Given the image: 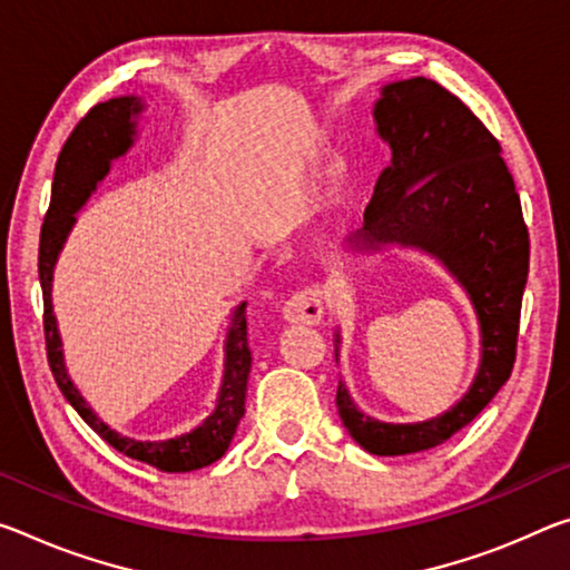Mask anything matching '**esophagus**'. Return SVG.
I'll use <instances>...</instances> for the list:
<instances>
[{
	"instance_id": "34e87169",
	"label": "esophagus",
	"mask_w": 570,
	"mask_h": 570,
	"mask_svg": "<svg viewBox=\"0 0 570 570\" xmlns=\"http://www.w3.org/2000/svg\"><path fill=\"white\" fill-rule=\"evenodd\" d=\"M324 312L322 302V288L320 286H306L292 294V299L284 304V320L292 324H320Z\"/></svg>"
}]
</instances>
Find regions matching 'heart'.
<instances>
[{
  "mask_svg": "<svg viewBox=\"0 0 570 570\" xmlns=\"http://www.w3.org/2000/svg\"><path fill=\"white\" fill-rule=\"evenodd\" d=\"M350 179V167L345 165V159H332L327 167V189L330 195H340L345 189Z\"/></svg>",
  "mask_w": 570,
  "mask_h": 570,
  "instance_id": "1",
  "label": "heart"
}]
</instances>
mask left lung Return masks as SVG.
<instances>
[{
  "mask_svg": "<svg viewBox=\"0 0 570 570\" xmlns=\"http://www.w3.org/2000/svg\"><path fill=\"white\" fill-rule=\"evenodd\" d=\"M393 161L377 177L352 246L401 243L436 256L466 288L482 332V363L454 409L423 423H381L337 385V411L370 454L401 456L444 444L508 383L518 352L530 238L500 141L451 90L429 78L399 80L375 104ZM340 340V337H337Z\"/></svg>",
  "mask_w": 570,
  "mask_h": 570,
  "instance_id": "1",
  "label": "left lung"
}]
</instances>
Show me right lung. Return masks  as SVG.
Masks as SVG:
<instances>
[{"label":"right lung","mask_w":570,"mask_h":570,"mask_svg":"<svg viewBox=\"0 0 570 570\" xmlns=\"http://www.w3.org/2000/svg\"><path fill=\"white\" fill-rule=\"evenodd\" d=\"M141 101L137 96H121L111 101L98 104L78 121L68 141L62 144L56 177H52V197L50 207L45 213V223L40 230V286H42V327H45V350H48V363L52 377L66 395L68 403L78 411L90 429L101 436L106 444H111L121 454L137 459L149 466H157L161 472H193L207 464L218 462L228 451L233 433L246 413V387L250 373V347H248V322H246V302L233 312V322L225 340V373L218 395V405L195 431L183 433L177 439L167 441H134L119 436L111 431L98 415L90 411L78 387L70 383L66 363H62L60 334L52 314V271H56L58 253L66 243L70 228L76 223V213L86 205L96 185L108 175L111 159L126 155L131 147L134 121L131 116L141 111Z\"/></svg>","instance_id":"add662e5"}]
</instances>
